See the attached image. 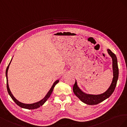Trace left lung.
<instances>
[{"mask_svg": "<svg viewBox=\"0 0 127 127\" xmlns=\"http://www.w3.org/2000/svg\"><path fill=\"white\" fill-rule=\"evenodd\" d=\"M107 50L108 54H109V55L112 57V59L113 78L110 87L107 89L106 92H105L103 94H99V95H92V94H86L79 88L78 86L77 81L75 80V82L73 87V93L75 96H77L79 98L80 100H81L83 103L86 104L93 105H96L103 102L104 100L108 98L112 95L115 88L116 86H117L119 77V68L117 58L115 54L111 52L110 49H108Z\"/></svg>", "mask_w": 127, "mask_h": 127, "instance_id": "1", "label": "left lung"}]
</instances>
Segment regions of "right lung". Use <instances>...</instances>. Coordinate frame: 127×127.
Segmentation results:
<instances>
[{"mask_svg": "<svg viewBox=\"0 0 127 127\" xmlns=\"http://www.w3.org/2000/svg\"><path fill=\"white\" fill-rule=\"evenodd\" d=\"M12 60V59L11 61H10V63H9L8 65V66H7V67L6 68V80H7V91H8V93L9 94V96H10V97L12 98V99L14 101V102H15L17 105H19L20 107H21L22 108H26V109H29V110H33V109H35V108L40 107L46 102L47 100L48 99V98L50 97V95L52 94V93L53 92V90L54 87H55V85L57 84L58 82H59V80H57L56 81L54 82L53 86H52V87L50 88V90H49V92L47 93V94H46V95L45 96V97L43 98V99H42L41 100L39 101V102L34 103H32V104H25V103H21V102H19V101L18 100H17L14 97V96L13 95V94H12L11 92H10V90L9 88V86H8V77H7V73H8V68H9V65H10V63H11Z\"/></svg>", "mask_w": 127, "mask_h": 127, "instance_id": "add662e5", "label": "right lung"}]
</instances>
